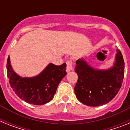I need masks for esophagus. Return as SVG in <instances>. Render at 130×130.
Segmentation results:
<instances>
[{
  "instance_id": "esophagus-1",
  "label": "esophagus",
  "mask_w": 130,
  "mask_h": 130,
  "mask_svg": "<svg viewBox=\"0 0 130 130\" xmlns=\"http://www.w3.org/2000/svg\"><path fill=\"white\" fill-rule=\"evenodd\" d=\"M66 64H67V66H66V71L67 72H70V71L73 70V67H72V60H68L66 62Z\"/></svg>"
}]
</instances>
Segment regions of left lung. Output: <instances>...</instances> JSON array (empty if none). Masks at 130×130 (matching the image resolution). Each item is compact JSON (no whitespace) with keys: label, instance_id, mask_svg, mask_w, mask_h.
Segmentation results:
<instances>
[{"label":"left lung","instance_id":"1","mask_svg":"<svg viewBox=\"0 0 130 130\" xmlns=\"http://www.w3.org/2000/svg\"><path fill=\"white\" fill-rule=\"evenodd\" d=\"M112 66L101 70L93 68L84 58L76 61L78 80L74 90L79 102L87 106L103 105L119 92L124 75V61L119 49L116 50Z\"/></svg>","mask_w":130,"mask_h":130}]
</instances>
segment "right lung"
Wrapping results in <instances>:
<instances>
[{
	"mask_svg": "<svg viewBox=\"0 0 130 130\" xmlns=\"http://www.w3.org/2000/svg\"><path fill=\"white\" fill-rule=\"evenodd\" d=\"M6 68L10 86L15 93L26 103L36 105H44L52 100L60 82L67 74L66 63L60 66L49 63L38 75L23 77L13 70L10 56Z\"/></svg>",
	"mask_w": 130,
	"mask_h": 130,
	"instance_id": "add662e5",
	"label": "right lung"
}]
</instances>
